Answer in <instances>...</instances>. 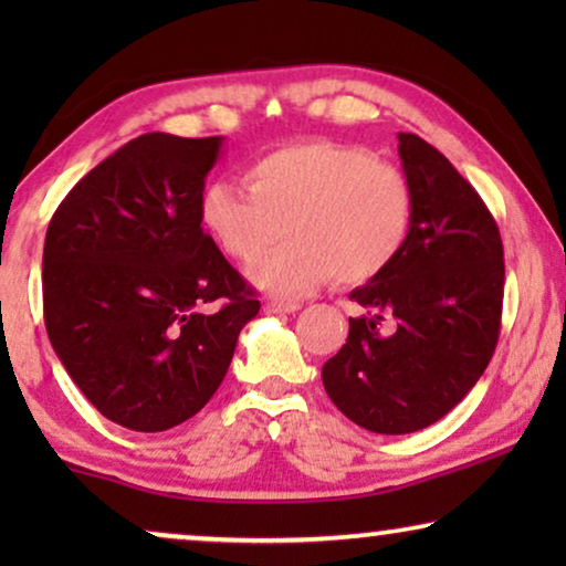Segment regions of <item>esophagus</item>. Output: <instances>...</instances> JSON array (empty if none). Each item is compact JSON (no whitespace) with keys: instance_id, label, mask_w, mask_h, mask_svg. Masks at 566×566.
<instances>
[{"instance_id":"34e87169","label":"esophagus","mask_w":566,"mask_h":566,"mask_svg":"<svg viewBox=\"0 0 566 566\" xmlns=\"http://www.w3.org/2000/svg\"><path fill=\"white\" fill-rule=\"evenodd\" d=\"M265 308H268V312H273V314H293V312H298V308H301V301L270 298L268 304H265Z\"/></svg>"}]
</instances>
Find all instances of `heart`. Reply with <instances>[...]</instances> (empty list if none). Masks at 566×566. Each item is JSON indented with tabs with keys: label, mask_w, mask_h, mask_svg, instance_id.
<instances>
[{
	"label": "heart",
	"mask_w": 566,
	"mask_h": 566,
	"mask_svg": "<svg viewBox=\"0 0 566 566\" xmlns=\"http://www.w3.org/2000/svg\"><path fill=\"white\" fill-rule=\"evenodd\" d=\"M247 192L211 182L200 223L223 254L254 260L250 281L273 296H301L332 275L363 283L389 268L412 229L415 198L389 161L350 144L301 142L262 154L244 169Z\"/></svg>",
	"instance_id": "b5f03b06"
}]
</instances>
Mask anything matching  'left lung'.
I'll use <instances>...</instances> for the list:
<instances>
[{
    "label": "left lung",
    "instance_id": "1",
    "mask_svg": "<svg viewBox=\"0 0 566 566\" xmlns=\"http://www.w3.org/2000/svg\"><path fill=\"white\" fill-rule=\"evenodd\" d=\"M412 229L389 268L355 289L363 308L322 368L339 412L381 436L446 417L490 366L505 260L490 208L436 146L399 134Z\"/></svg>",
    "mask_w": 566,
    "mask_h": 566
}]
</instances>
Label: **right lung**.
Wrapping results in <instances>:
<instances>
[{"mask_svg":"<svg viewBox=\"0 0 566 566\" xmlns=\"http://www.w3.org/2000/svg\"><path fill=\"white\" fill-rule=\"evenodd\" d=\"M221 136L144 134L69 190L43 247V319L107 420L175 428L227 376L258 293L200 227Z\"/></svg>","mask_w":566,"mask_h":566,"instance_id":"add662e5","label":"right lung"}]
</instances>
